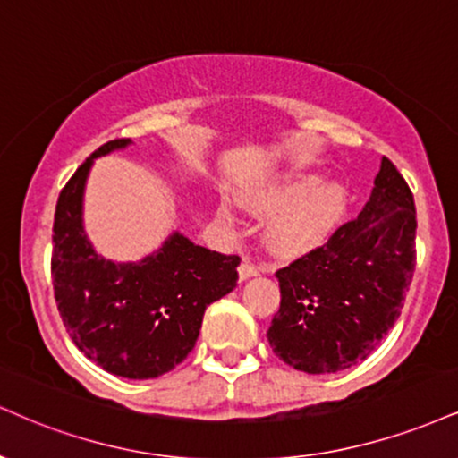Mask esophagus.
I'll use <instances>...</instances> for the list:
<instances>
[{
    "mask_svg": "<svg viewBox=\"0 0 458 458\" xmlns=\"http://www.w3.org/2000/svg\"><path fill=\"white\" fill-rule=\"evenodd\" d=\"M260 273V268L256 267V264L253 262H250V260H243L239 264V277L241 279H250V277H253V275H258Z\"/></svg>",
    "mask_w": 458,
    "mask_h": 458,
    "instance_id": "obj_1",
    "label": "esophagus"
}]
</instances>
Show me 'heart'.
Masks as SVG:
<instances>
[{"label": "heart", "mask_w": 458, "mask_h": 458, "mask_svg": "<svg viewBox=\"0 0 458 458\" xmlns=\"http://www.w3.org/2000/svg\"><path fill=\"white\" fill-rule=\"evenodd\" d=\"M322 183L318 174L294 173L245 191V205L256 213H277L268 224V245L277 256L294 258L324 245L344 219L348 196L344 185ZM224 219H234V208L224 202Z\"/></svg>", "instance_id": "heart-1"}]
</instances>
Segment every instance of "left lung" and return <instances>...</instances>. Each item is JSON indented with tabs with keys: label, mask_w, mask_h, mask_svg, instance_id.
<instances>
[{
	"label": "left lung",
	"mask_w": 458,
	"mask_h": 458,
	"mask_svg": "<svg viewBox=\"0 0 458 458\" xmlns=\"http://www.w3.org/2000/svg\"><path fill=\"white\" fill-rule=\"evenodd\" d=\"M416 207L388 157L358 217L279 268L282 302L267 337L285 365L337 373L365 360L401 316L416 267Z\"/></svg>",
	"instance_id": "1"
}]
</instances>
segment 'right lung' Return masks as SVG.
<instances>
[{
	"mask_svg": "<svg viewBox=\"0 0 458 458\" xmlns=\"http://www.w3.org/2000/svg\"><path fill=\"white\" fill-rule=\"evenodd\" d=\"M108 140L76 168L57 198L51 275L70 339L104 371L153 379L183 362L213 301L234 290L239 256H224L173 234L139 264H114L82 234V187L93 157L125 147Z\"/></svg>",
	"mask_w": 458,
	"mask_h": 458,
	"instance_id": "add662e5",
	"label": "right lung"
}]
</instances>
